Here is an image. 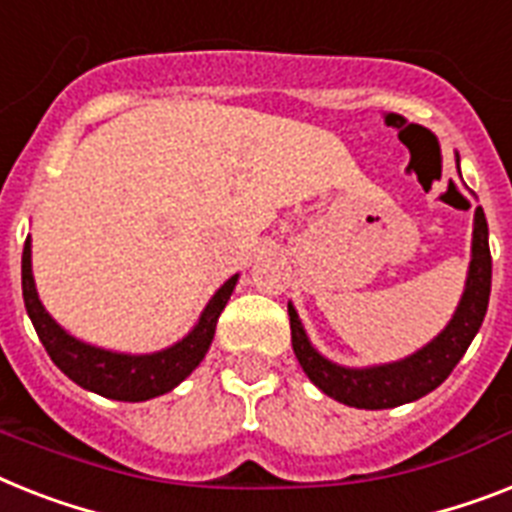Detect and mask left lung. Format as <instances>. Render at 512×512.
<instances>
[{
	"label": "left lung",
	"instance_id": "8db88e82",
	"mask_svg": "<svg viewBox=\"0 0 512 512\" xmlns=\"http://www.w3.org/2000/svg\"><path fill=\"white\" fill-rule=\"evenodd\" d=\"M492 292V255H489V228H486L484 210L476 207L473 218V257L468 268V281L458 310L452 315L450 326L426 344L415 355L400 363L378 365V368H342L328 363L326 357L313 350L307 342L305 328L299 323L297 310L289 305V326H292V347L302 371L323 394L334 397L350 407L363 410H384L405 402L421 400L423 394L434 392L452 368L460 363L473 336L479 334L484 323L486 305Z\"/></svg>",
	"mask_w": 512,
	"mask_h": 512
}]
</instances>
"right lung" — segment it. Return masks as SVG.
Here are the masks:
<instances>
[{
  "instance_id": "obj_1",
  "label": "right lung",
  "mask_w": 512,
  "mask_h": 512,
  "mask_svg": "<svg viewBox=\"0 0 512 512\" xmlns=\"http://www.w3.org/2000/svg\"><path fill=\"white\" fill-rule=\"evenodd\" d=\"M236 278L239 276H231L215 292L186 339L155 355H120V352L99 350V347L78 342L52 321V315L39 302L36 284H33L31 239H26V247H23V299H26L28 318L47 355L52 357V363L83 389L120 402H144L160 397L181 384L202 363L215 336V323L234 292Z\"/></svg>"
}]
</instances>
